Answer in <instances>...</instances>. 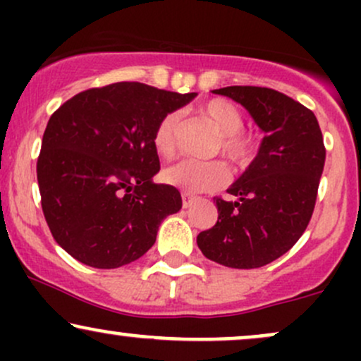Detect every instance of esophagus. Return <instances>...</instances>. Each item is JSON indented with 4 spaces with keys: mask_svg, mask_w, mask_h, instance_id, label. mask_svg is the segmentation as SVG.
<instances>
[{
    "mask_svg": "<svg viewBox=\"0 0 361 361\" xmlns=\"http://www.w3.org/2000/svg\"><path fill=\"white\" fill-rule=\"evenodd\" d=\"M181 200H183V207H185V209H188V207L193 204L195 195L188 193V192H183V193H181Z\"/></svg>",
    "mask_w": 361,
    "mask_h": 361,
    "instance_id": "1",
    "label": "esophagus"
}]
</instances>
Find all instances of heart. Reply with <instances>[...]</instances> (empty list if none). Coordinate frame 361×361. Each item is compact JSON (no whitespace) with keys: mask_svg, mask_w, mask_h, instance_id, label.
Instances as JSON below:
<instances>
[{"mask_svg":"<svg viewBox=\"0 0 361 361\" xmlns=\"http://www.w3.org/2000/svg\"><path fill=\"white\" fill-rule=\"evenodd\" d=\"M200 115L209 120L210 126L219 134L217 151L235 166H247L256 154V142L250 134L243 132V111L229 100L215 98L200 106ZM183 117L181 111H169L159 120L154 130V147L161 156L175 154L180 139ZM163 180L168 185L185 190V192H210L219 188L227 180V168L221 161L183 159L171 164L163 171Z\"/></svg>","mask_w":361,"mask_h":361,"instance_id":"b5f03b06","label":"heart"}]
</instances>
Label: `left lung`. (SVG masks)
Listing matches in <instances>:
<instances>
[{
	"instance_id": "left-lung-1",
	"label": "left lung",
	"mask_w": 361,
	"mask_h": 361,
	"mask_svg": "<svg viewBox=\"0 0 361 361\" xmlns=\"http://www.w3.org/2000/svg\"><path fill=\"white\" fill-rule=\"evenodd\" d=\"M264 132L258 154L227 193L214 198L219 221L197 235L205 258L251 270L271 263L293 246L312 217L326 149L316 115L287 94L259 86H227Z\"/></svg>"
}]
</instances>
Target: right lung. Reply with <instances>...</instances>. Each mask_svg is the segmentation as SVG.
<instances>
[{
  "label": "right lung",
  "mask_w": 361,
  "mask_h": 361,
  "mask_svg": "<svg viewBox=\"0 0 361 361\" xmlns=\"http://www.w3.org/2000/svg\"><path fill=\"white\" fill-rule=\"evenodd\" d=\"M195 97L122 81L81 91L54 111L37 180L62 250L102 270L151 250L163 219L181 209L175 186L152 181L159 171L154 130Z\"/></svg>",
  "instance_id": "add662e5"
}]
</instances>
